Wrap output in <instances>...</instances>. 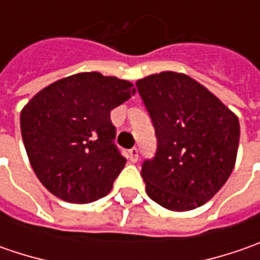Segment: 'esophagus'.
<instances>
[{
  "label": "esophagus",
  "instance_id": "esophagus-1",
  "mask_svg": "<svg viewBox=\"0 0 260 260\" xmlns=\"http://www.w3.org/2000/svg\"><path fill=\"white\" fill-rule=\"evenodd\" d=\"M128 160L130 162H137L139 160V149L137 147H133L128 150Z\"/></svg>",
  "mask_w": 260,
  "mask_h": 260
}]
</instances>
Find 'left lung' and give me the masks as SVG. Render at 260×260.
<instances>
[{
  "mask_svg": "<svg viewBox=\"0 0 260 260\" xmlns=\"http://www.w3.org/2000/svg\"><path fill=\"white\" fill-rule=\"evenodd\" d=\"M157 149L143 162L147 195L171 211L204 205L233 172L240 137L237 115L191 76L160 72L136 82Z\"/></svg>",
  "mask_w": 260,
  "mask_h": 260,
  "instance_id": "8db88e82",
  "label": "left lung"
}]
</instances>
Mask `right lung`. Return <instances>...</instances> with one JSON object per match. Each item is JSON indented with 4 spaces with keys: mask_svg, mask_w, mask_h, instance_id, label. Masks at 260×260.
Returning <instances> with one entry per match:
<instances>
[{
    "mask_svg": "<svg viewBox=\"0 0 260 260\" xmlns=\"http://www.w3.org/2000/svg\"><path fill=\"white\" fill-rule=\"evenodd\" d=\"M136 92L100 72L66 76L43 88L20 114L21 136L39 181L57 198L86 204L108 194L125 165L110 113Z\"/></svg>",
    "mask_w": 260,
    "mask_h": 260,
    "instance_id": "right-lung-1",
    "label": "right lung"
}]
</instances>
